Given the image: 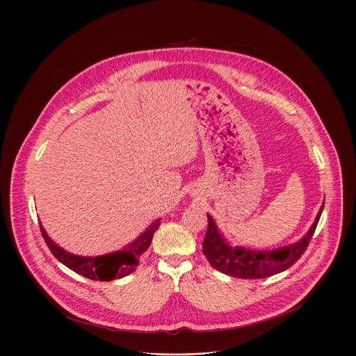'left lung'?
Masks as SVG:
<instances>
[{"label": "left lung", "instance_id": "left-lung-1", "mask_svg": "<svg viewBox=\"0 0 356 356\" xmlns=\"http://www.w3.org/2000/svg\"><path fill=\"white\" fill-rule=\"evenodd\" d=\"M322 211L323 205L316 220L302 240L271 252L232 248L221 236L213 219L207 215L208 229L204 237L203 254L215 270L240 279H263L286 271L305 254L316 229Z\"/></svg>", "mask_w": 356, "mask_h": 356}]
</instances>
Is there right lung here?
<instances>
[{
    "label": "right lung",
    "instance_id": "add662e5",
    "mask_svg": "<svg viewBox=\"0 0 356 356\" xmlns=\"http://www.w3.org/2000/svg\"><path fill=\"white\" fill-rule=\"evenodd\" d=\"M159 225H160V219L153 221L152 224L145 229V232H143L134 243H131L127 247V250L118 251L115 254H102L97 257H86V256L69 254L61 247H58L56 243H53V240L47 235L41 224H40V229L48 248L51 250V254L58 261H61L72 271L83 275L90 280L109 282L113 279L124 277L135 271L140 256L144 254L151 245L153 234L156 232Z\"/></svg>",
    "mask_w": 356,
    "mask_h": 356
}]
</instances>
